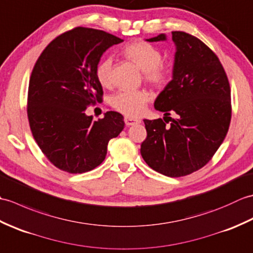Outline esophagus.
I'll use <instances>...</instances> for the list:
<instances>
[{
    "label": "esophagus",
    "mask_w": 253,
    "mask_h": 253,
    "mask_svg": "<svg viewBox=\"0 0 253 253\" xmlns=\"http://www.w3.org/2000/svg\"><path fill=\"white\" fill-rule=\"evenodd\" d=\"M124 121H125V124L127 126H132V125H137V124H140L141 121L140 120H137V118H132V117H128L126 116L124 118Z\"/></svg>",
    "instance_id": "34e87169"
}]
</instances>
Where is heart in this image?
I'll return each instance as SVG.
<instances>
[{
	"instance_id": "b5f03b06",
	"label": "heart",
	"mask_w": 253,
	"mask_h": 253,
	"mask_svg": "<svg viewBox=\"0 0 253 253\" xmlns=\"http://www.w3.org/2000/svg\"><path fill=\"white\" fill-rule=\"evenodd\" d=\"M123 55L135 63L144 74V79L154 87H161L168 82L169 68L162 63V53L158 47L146 41H135L124 47ZM113 61L105 56L98 63L95 75L103 87L112 84ZM150 95L146 90H121L113 96L112 105L115 110L127 116H139L148 103Z\"/></svg>"
}]
</instances>
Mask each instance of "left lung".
Listing matches in <instances>:
<instances>
[{"label":"left lung","instance_id":"obj_1","mask_svg":"<svg viewBox=\"0 0 253 253\" xmlns=\"http://www.w3.org/2000/svg\"><path fill=\"white\" fill-rule=\"evenodd\" d=\"M161 34L149 42L166 41ZM176 52L173 76L154 101L155 110L177 115L166 126L165 117L144 120L147 139L140 152L146 163L169 177L189 175L203 168L228 131L230 87L218 57L198 38L171 32ZM169 118V121L171 118Z\"/></svg>","mask_w":253,"mask_h":253}]
</instances>
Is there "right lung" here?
<instances>
[{"instance_id": "1", "label": "right lung", "mask_w": 253, "mask_h": 253, "mask_svg": "<svg viewBox=\"0 0 253 253\" xmlns=\"http://www.w3.org/2000/svg\"><path fill=\"white\" fill-rule=\"evenodd\" d=\"M122 39L77 27L50 42L32 69L28 120L38 146L57 169L82 174L103 162L107 143L124 129L122 114L106 112L92 121L90 104L102 101L95 68L103 53Z\"/></svg>"}]
</instances>
